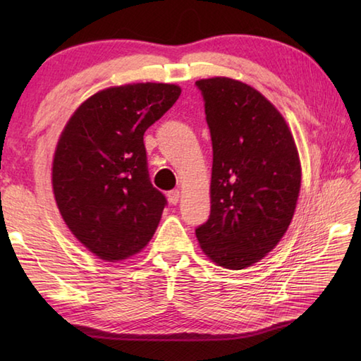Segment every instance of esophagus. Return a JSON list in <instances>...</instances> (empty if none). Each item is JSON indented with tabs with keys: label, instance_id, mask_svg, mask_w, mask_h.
<instances>
[{
	"label": "esophagus",
	"instance_id": "obj_1",
	"mask_svg": "<svg viewBox=\"0 0 361 361\" xmlns=\"http://www.w3.org/2000/svg\"><path fill=\"white\" fill-rule=\"evenodd\" d=\"M167 198H169V202H171V204H176L180 202V190L178 189L171 190V192L167 194Z\"/></svg>",
	"mask_w": 361,
	"mask_h": 361
}]
</instances>
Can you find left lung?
I'll return each instance as SVG.
<instances>
[{"label":"left lung","mask_w":361,"mask_h":361,"mask_svg":"<svg viewBox=\"0 0 361 361\" xmlns=\"http://www.w3.org/2000/svg\"><path fill=\"white\" fill-rule=\"evenodd\" d=\"M212 141L211 214L195 229L203 252L229 270L259 262L293 219L301 164L274 105L247 83L195 82Z\"/></svg>","instance_id":"obj_1"}]
</instances>
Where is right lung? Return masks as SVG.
I'll return each instance as SVG.
<instances>
[{"label": "right lung", "instance_id": "1", "mask_svg": "<svg viewBox=\"0 0 361 361\" xmlns=\"http://www.w3.org/2000/svg\"><path fill=\"white\" fill-rule=\"evenodd\" d=\"M180 94V87L150 82L102 90L60 135L54 197L70 231L97 257L127 259L155 234L167 200L150 183L144 133Z\"/></svg>", "mask_w": 361, "mask_h": 361}]
</instances>
